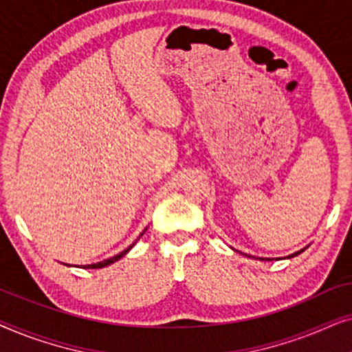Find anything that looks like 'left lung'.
<instances>
[{"label":"left lung","mask_w":352,"mask_h":352,"mask_svg":"<svg viewBox=\"0 0 352 352\" xmlns=\"http://www.w3.org/2000/svg\"><path fill=\"white\" fill-rule=\"evenodd\" d=\"M307 247H309V245H307ZM307 247H305V248H301V250H300V252H295V253L288 254V256H287V258H295V256H298V254H300V253H302V252H305V250H306ZM235 252H237V250H235ZM239 253H240V252H239ZM248 258H250V256H248ZM254 259H259V261H272V259H269V258H254ZM276 259H278V258H276Z\"/></svg>","instance_id":"left-lung-1"}]
</instances>
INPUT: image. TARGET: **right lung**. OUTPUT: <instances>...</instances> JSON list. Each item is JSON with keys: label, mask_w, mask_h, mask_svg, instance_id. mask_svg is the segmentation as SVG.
Returning <instances> with one entry per match:
<instances>
[{"label": "right lung", "mask_w": 352, "mask_h": 352, "mask_svg": "<svg viewBox=\"0 0 352 352\" xmlns=\"http://www.w3.org/2000/svg\"><path fill=\"white\" fill-rule=\"evenodd\" d=\"M146 230V229H144ZM144 234V232H142ZM141 234V235H142ZM141 235H139V237H141ZM136 243V242H134ZM134 243L133 245H129V247L126 248V250H123L122 253H118V254H115V256H112V258H107V259H104V261H100V263H94V264H86V266H83V269H102V267H107V266H110V264H113L115 261H118V259H122L124 254H126L129 250H131L133 247H134ZM65 266H69V264H65Z\"/></svg>", "instance_id": "1"}]
</instances>
